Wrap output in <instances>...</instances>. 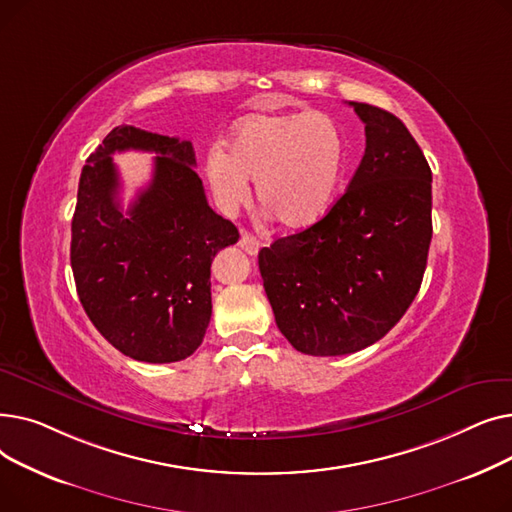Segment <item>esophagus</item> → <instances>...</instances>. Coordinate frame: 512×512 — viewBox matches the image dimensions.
I'll list each match as a JSON object with an SVG mask.
<instances>
[{
  "label": "esophagus",
  "instance_id": "34e87169",
  "mask_svg": "<svg viewBox=\"0 0 512 512\" xmlns=\"http://www.w3.org/2000/svg\"><path fill=\"white\" fill-rule=\"evenodd\" d=\"M238 245H240V249L245 251V253H249V255H257V253H259V249H261V240H259L257 236H253L251 232L242 230L240 240H238Z\"/></svg>",
  "mask_w": 512,
  "mask_h": 512
}]
</instances>
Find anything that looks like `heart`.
<instances>
[{
  "mask_svg": "<svg viewBox=\"0 0 512 512\" xmlns=\"http://www.w3.org/2000/svg\"><path fill=\"white\" fill-rule=\"evenodd\" d=\"M224 151L205 157V176L224 207L259 203L288 228H309L332 209L346 166V141L324 112L251 114L238 120Z\"/></svg>",
  "mask_w": 512,
  "mask_h": 512,
  "instance_id": "obj_1",
  "label": "heart"
}]
</instances>
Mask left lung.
<instances>
[{"mask_svg":"<svg viewBox=\"0 0 512 512\" xmlns=\"http://www.w3.org/2000/svg\"><path fill=\"white\" fill-rule=\"evenodd\" d=\"M365 155L324 220L259 251L276 324L299 353L338 357L384 338L417 297L432 242V170L394 114L351 101Z\"/></svg>","mask_w":512,"mask_h":512,"instance_id":"obj_1","label":"left lung"}]
</instances>
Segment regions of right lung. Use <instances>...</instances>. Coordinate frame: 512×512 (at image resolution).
I'll return each mask as SVG.
<instances>
[{"instance_id":"1","label":"right lung","mask_w":512,"mask_h":512,"mask_svg":"<svg viewBox=\"0 0 512 512\" xmlns=\"http://www.w3.org/2000/svg\"><path fill=\"white\" fill-rule=\"evenodd\" d=\"M156 153L154 178L124 212L114 152ZM191 141L116 126L80 172L70 263L99 334L134 361L191 357L211 317V261L238 230L215 213Z\"/></svg>"}]
</instances>
